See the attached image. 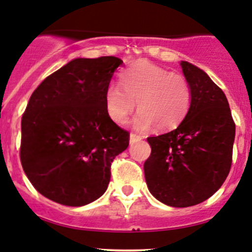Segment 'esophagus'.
I'll return each mask as SVG.
<instances>
[{"mask_svg":"<svg viewBox=\"0 0 252 252\" xmlns=\"http://www.w3.org/2000/svg\"><path fill=\"white\" fill-rule=\"evenodd\" d=\"M141 140H142V137L140 135H136V133H130V144L141 141Z\"/></svg>","mask_w":252,"mask_h":252,"instance_id":"34e87169","label":"esophagus"}]
</instances>
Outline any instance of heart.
Listing matches in <instances>:
<instances>
[{"instance_id":"b5f03b06","label":"heart","mask_w":252,"mask_h":252,"mask_svg":"<svg viewBox=\"0 0 252 252\" xmlns=\"http://www.w3.org/2000/svg\"><path fill=\"white\" fill-rule=\"evenodd\" d=\"M121 87L110 85L106 90L107 114L116 124H125L138 106L133 126L147 130L156 126L165 131L176 127L188 114L191 90L188 81L179 73L150 62L133 64L120 76Z\"/></svg>"}]
</instances>
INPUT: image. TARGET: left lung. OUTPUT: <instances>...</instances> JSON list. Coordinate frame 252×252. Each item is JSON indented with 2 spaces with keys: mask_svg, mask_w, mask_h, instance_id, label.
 Wrapping results in <instances>:
<instances>
[{
  "mask_svg": "<svg viewBox=\"0 0 252 252\" xmlns=\"http://www.w3.org/2000/svg\"><path fill=\"white\" fill-rule=\"evenodd\" d=\"M191 103L176 130L149 137L151 155L145 179L154 197L172 207H189L211 197L227 177L235 122L222 90L205 71L181 61Z\"/></svg>",
  "mask_w": 252,
  "mask_h": 252,
  "instance_id": "obj_1",
  "label": "left lung"
}]
</instances>
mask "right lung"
I'll return each mask as SVG.
<instances>
[{
    "label": "right lung",
    "mask_w": 252,
    "mask_h": 252,
    "mask_svg": "<svg viewBox=\"0 0 252 252\" xmlns=\"http://www.w3.org/2000/svg\"><path fill=\"white\" fill-rule=\"evenodd\" d=\"M122 60L75 59L33 91L21 121L20 158L41 195L85 206L107 190L111 162L128 146L108 116L105 94Z\"/></svg>",
    "instance_id": "add662e5"
}]
</instances>
